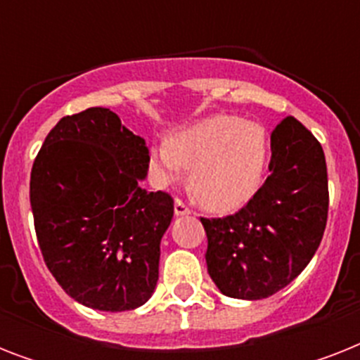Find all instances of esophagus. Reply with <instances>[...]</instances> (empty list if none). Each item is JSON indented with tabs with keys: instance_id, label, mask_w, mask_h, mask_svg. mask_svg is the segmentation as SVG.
Listing matches in <instances>:
<instances>
[{
	"instance_id": "obj_1",
	"label": "esophagus",
	"mask_w": 360,
	"mask_h": 360,
	"mask_svg": "<svg viewBox=\"0 0 360 360\" xmlns=\"http://www.w3.org/2000/svg\"><path fill=\"white\" fill-rule=\"evenodd\" d=\"M174 209H175V214H177V217H183V214H191V207H188V205H186L183 200H175Z\"/></svg>"
}]
</instances>
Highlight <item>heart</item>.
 <instances>
[{
	"label": "heart",
	"mask_w": 360,
	"mask_h": 360,
	"mask_svg": "<svg viewBox=\"0 0 360 360\" xmlns=\"http://www.w3.org/2000/svg\"><path fill=\"white\" fill-rule=\"evenodd\" d=\"M271 157L267 129L237 115L217 114L177 130L153 146L149 166L169 183L191 168V188L211 211L243 207L263 183Z\"/></svg>",
	"instance_id": "b5f03b06"
}]
</instances>
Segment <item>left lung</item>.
<instances>
[{
    "instance_id": "left-lung-1",
    "label": "left lung",
    "mask_w": 360,
    "mask_h": 360,
    "mask_svg": "<svg viewBox=\"0 0 360 360\" xmlns=\"http://www.w3.org/2000/svg\"><path fill=\"white\" fill-rule=\"evenodd\" d=\"M269 172L236 214L202 219L207 273L226 297L257 301L280 291L302 273L323 237L329 213L323 149L291 115L271 134Z\"/></svg>"
}]
</instances>
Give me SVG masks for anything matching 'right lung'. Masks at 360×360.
<instances>
[{
  "label": "right lung",
  "instance_id": "add662e5",
  "mask_svg": "<svg viewBox=\"0 0 360 360\" xmlns=\"http://www.w3.org/2000/svg\"><path fill=\"white\" fill-rule=\"evenodd\" d=\"M147 168L146 140L108 108L59 120L37 155V240L53 278L84 307L134 310L155 291L174 198L141 186Z\"/></svg>",
  "mask_w": 360,
  "mask_h": 360
}]
</instances>
